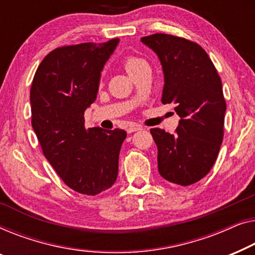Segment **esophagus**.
I'll use <instances>...</instances> for the list:
<instances>
[{"mask_svg": "<svg viewBox=\"0 0 255 255\" xmlns=\"http://www.w3.org/2000/svg\"><path fill=\"white\" fill-rule=\"evenodd\" d=\"M138 130H142V127L138 126V125H131V126H129L127 129L128 132H134Z\"/></svg>", "mask_w": 255, "mask_h": 255, "instance_id": "1", "label": "esophagus"}]
</instances>
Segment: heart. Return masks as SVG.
I'll use <instances>...</instances> for the list:
<instances>
[{"instance_id": "b5f03b06", "label": "heart", "mask_w": 255, "mask_h": 255, "mask_svg": "<svg viewBox=\"0 0 255 255\" xmlns=\"http://www.w3.org/2000/svg\"><path fill=\"white\" fill-rule=\"evenodd\" d=\"M145 61L141 59V57H137V56H134V55H129L127 56L126 59L124 60V66H125V69L128 74H130L132 70H135L136 68L138 66H141L142 63H144Z\"/></svg>"}]
</instances>
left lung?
<instances>
[{
    "mask_svg": "<svg viewBox=\"0 0 255 255\" xmlns=\"http://www.w3.org/2000/svg\"><path fill=\"white\" fill-rule=\"evenodd\" d=\"M141 41L162 63V103L174 104L181 118L174 134L150 129L158 149V171L173 184H195L209 173L223 141L227 104L221 77L196 42L165 33L143 37Z\"/></svg>",
    "mask_w": 255,
    "mask_h": 255,
    "instance_id": "8db88e82",
    "label": "left lung"
}]
</instances>
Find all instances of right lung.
<instances>
[{"mask_svg": "<svg viewBox=\"0 0 255 255\" xmlns=\"http://www.w3.org/2000/svg\"><path fill=\"white\" fill-rule=\"evenodd\" d=\"M119 39L55 48L39 64L30 91L32 127L49 164L68 187L97 195L114 185L127 132L84 126L100 73Z\"/></svg>", "mask_w": 255, "mask_h": 255, "instance_id": "1", "label": "right lung"}]
</instances>
